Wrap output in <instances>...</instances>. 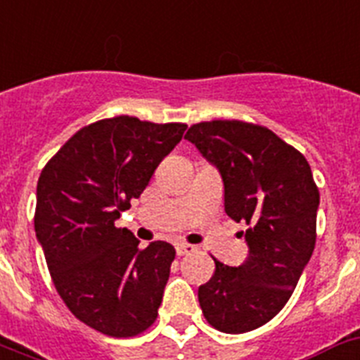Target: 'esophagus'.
I'll return each mask as SVG.
<instances>
[{"mask_svg":"<svg viewBox=\"0 0 360 360\" xmlns=\"http://www.w3.org/2000/svg\"><path fill=\"white\" fill-rule=\"evenodd\" d=\"M175 250H177V255L179 256H185V255H192V252H195L198 247L190 245V243H177V245H175Z\"/></svg>","mask_w":360,"mask_h":360,"instance_id":"1","label":"esophagus"}]
</instances>
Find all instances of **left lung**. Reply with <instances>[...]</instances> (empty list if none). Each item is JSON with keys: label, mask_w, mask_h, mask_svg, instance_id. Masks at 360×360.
<instances>
[{"label": "left lung", "mask_w": 360, "mask_h": 360, "mask_svg": "<svg viewBox=\"0 0 360 360\" xmlns=\"http://www.w3.org/2000/svg\"><path fill=\"white\" fill-rule=\"evenodd\" d=\"M185 139L221 174L226 216L249 225L247 259L229 267L214 258L199 306L212 328L247 333L276 316L297 288L315 249L319 188L306 157L259 124L198 122Z\"/></svg>", "instance_id": "left-lung-1"}]
</instances>
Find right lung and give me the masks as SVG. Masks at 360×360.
<instances>
[{
  "label": "right lung",
  "mask_w": 360,
  "mask_h": 360,
  "mask_svg": "<svg viewBox=\"0 0 360 360\" xmlns=\"http://www.w3.org/2000/svg\"><path fill=\"white\" fill-rule=\"evenodd\" d=\"M186 124L119 115L84 126L44 166L36 188L34 231L63 304L89 328L117 339L155 322L175 249H146L115 226L143 194Z\"/></svg>",
  "instance_id": "obj_1"
}]
</instances>
